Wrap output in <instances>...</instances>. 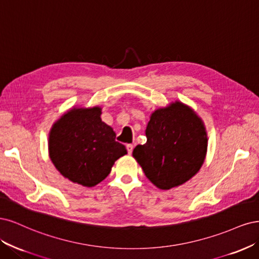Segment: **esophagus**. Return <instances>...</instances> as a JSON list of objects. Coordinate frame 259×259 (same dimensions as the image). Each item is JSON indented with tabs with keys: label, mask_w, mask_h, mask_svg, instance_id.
Returning a JSON list of instances; mask_svg holds the SVG:
<instances>
[{
	"label": "esophagus",
	"mask_w": 259,
	"mask_h": 259,
	"mask_svg": "<svg viewBox=\"0 0 259 259\" xmlns=\"http://www.w3.org/2000/svg\"><path fill=\"white\" fill-rule=\"evenodd\" d=\"M126 147H127V151H128V154L130 155V154L132 153V151H133V145H132V144H127V145H126Z\"/></svg>",
	"instance_id": "esophagus-1"
}]
</instances>
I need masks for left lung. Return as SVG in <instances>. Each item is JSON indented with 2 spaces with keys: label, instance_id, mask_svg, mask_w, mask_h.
Here are the masks:
<instances>
[{
  "label": "left lung",
  "instance_id": "left-lung-1",
  "mask_svg": "<svg viewBox=\"0 0 259 259\" xmlns=\"http://www.w3.org/2000/svg\"><path fill=\"white\" fill-rule=\"evenodd\" d=\"M146 143L133 157L146 178L160 189L184 184L203 164L207 138L203 122L181 102L155 111L145 130Z\"/></svg>",
  "mask_w": 259,
  "mask_h": 259
}]
</instances>
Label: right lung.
Returning <instances> with one entry per match:
<instances>
[{
  "instance_id": "right-lung-1",
  "label": "right lung",
  "mask_w": 259,
  "mask_h": 259,
  "mask_svg": "<svg viewBox=\"0 0 259 259\" xmlns=\"http://www.w3.org/2000/svg\"><path fill=\"white\" fill-rule=\"evenodd\" d=\"M101 108H74L58 120L49 136V156L64 178L93 187L127 154L113 129L101 118Z\"/></svg>"
}]
</instances>
